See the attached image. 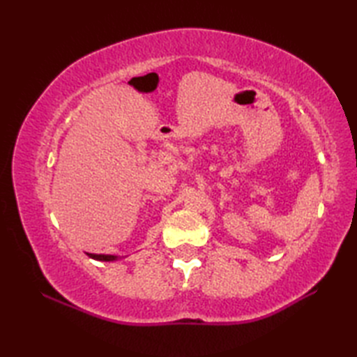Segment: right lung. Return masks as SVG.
Instances as JSON below:
<instances>
[{
    "label": "right lung",
    "mask_w": 357,
    "mask_h": 357,
    "mask_svg": "<svg viewBox=\"0 0 357 357\" xmlns=\"http://www.w3.org/2000/svg\"><path fill=\"white\" fill-rule=\"evenodd\" d=\"M90 257H93V259H98V261H115L116 256L113 255H89Z\"/></svg>",
    "instance_id": "obj_1"
}]
</instances>
